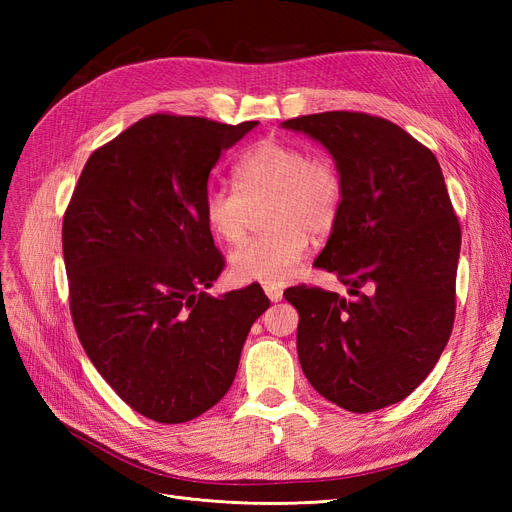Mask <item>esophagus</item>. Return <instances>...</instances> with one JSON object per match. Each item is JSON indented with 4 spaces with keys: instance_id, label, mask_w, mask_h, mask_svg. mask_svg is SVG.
Listing matches in <instances>:
<instances>
[{
    "instance_id": "esophagus-1",
    "label": "esophagus",
    "mask_w": 512,
    "mask_h": 512,
    "mask_svg": "<svg viewBox=\"0 0 512 512\" xmlns=\"http://www.w3.org/2000/svg\"><path fill=\"white\" fill-rule=\"evenodd\" d=\"M265 294L269 297V301H273V303H277V301H282V288H277V286H265Z\"/></svg>"
}]
</instances>
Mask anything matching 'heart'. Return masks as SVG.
<instances>
[{"mask_svg": "<svg viewBox=\"0 0 512 512\" xmlns=\"http://www.w3.org/2000/svg\"><path fill=\"white\" fill-rule=\"evenodd\" d=\"M232 177L237 190L218 185L203 198L213 235L230 245L241 243L252 209L265 200V226L271 228L232 252V275L265 286L290 282L309 250V232L329 235L342 215V175L329 158L307 156L301 145L284 138H265L241 153Z\"/></svg>", "mask_w": 512, "mask_h": 512, "instance_id": "heart-1", "label": "heart"}]
</instances>
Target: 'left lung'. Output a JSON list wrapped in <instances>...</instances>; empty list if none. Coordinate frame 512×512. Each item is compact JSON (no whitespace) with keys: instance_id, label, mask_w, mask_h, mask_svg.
Instances as JSON below:
<instances>
[{"instance_id":"obj_1","label":"left lung","mask_w":512,"mask_h":512,"mask_svg":"<svg viewBox=\"0 0 512 512\" xmlns=\"http://www.w3.org/2000/svg\"><path fill=\"white\" fill-rule=\"evenodd\" d=\"M284 128L314 138L344 181L342 215L314 267L354 299L309 286L297 307V352L314 389L365 414L406 399L451 337L461 228L433 153L397 123L367 113L303 115ZM372 286V294L360 292Z\"/></svg>"}]
</instances>
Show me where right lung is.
<instances>
[{"mask_svg":"<svg viewBox=\"0 0 512 512\" xmlns=\"http://www.w3.org/2000/svg\"><path fill=\"white\" fill-rule=\"evenodd\" d=\"M256 126L149 115L91 153L66 209L76 335L111 389L156 423L218 404L269 307L258 284L205 292L224 269L203 215L209 173Z\"/></svg>","mask_w":512,"mask_h":512,"instance_id":"right-lung-1","label":"right lung"}]
</instances>
